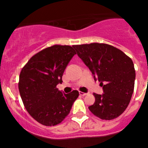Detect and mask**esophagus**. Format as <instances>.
<instances>
[{"instance_id": "1", "label": "esophagus", "mask_w": 148, "mask_h": 148, "mask_svg": "<svg viewBox=\"0 0 148 148\" xmlns=\"http://www.w3.org/2000/svg\"><path fill=\"white\" fill-rule=\"evenodd\" d=\"M79 95H81V96H86V95H87V93H84V92H79Z\"/></svg>"}]
</instances>
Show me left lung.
Masks as SVG:
<instances>
[{"label": "left lung", "mask_w": 148, "mask_h": 148, "mask_svg": "<svg viewBox=\"0 0 148 148\" xmlns=\"http://www.w3.org/2000/svg\"><path fill=\"white\" fill-rule=\"evenodd\" d=\"M73 48L102 86L103 94L94 93L95 102L89 110L102 120L119 117L127 107L134 92L135 71L132 59L120 49L105 44Z\"/></svg>", "instance_id": "obj_1"}]
</instances>
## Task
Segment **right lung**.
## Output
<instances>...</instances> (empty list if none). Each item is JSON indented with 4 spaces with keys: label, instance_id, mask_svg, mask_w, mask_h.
Wrapping results in <instances>:
<instances>
[{
    "label": "right lung",
    "instance_id": "obj_1",
    "mask_svg": "<svg viewBox=\"0 0 148 148\" xmlns=\"http://www.w3.org/2000/svg\"><path fill=\"white\" fill-rule=\"evenodd\" d=\"M75 51L70 46L46 48L30 59L19 76L18 89L25 108L37 122L54 126L69 114L79 97L74 90L64 94L56 88Z\"/></svg>",
    "mask_w": 148,
    "mask_h": 148
}]
</instances>
